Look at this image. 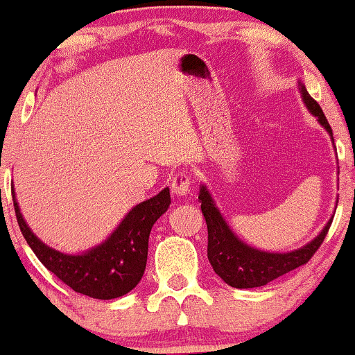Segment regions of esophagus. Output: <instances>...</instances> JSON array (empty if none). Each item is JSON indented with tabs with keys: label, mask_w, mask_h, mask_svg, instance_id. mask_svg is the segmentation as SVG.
Here are the masks:
<instances>
[{
	"label": "esophagus",
	"mask_w": 355,
	"mask_h": 355,
	"mask_svg": "<svg viewBox=\"0 0 355 355\" xmlns=\"http://www.w3.org/2000/svg\"><path fill=\"white\" fill-rule=\"evenodd\" d=\"M171 192L178 197H184L191 192V178L186 173H178L171 181Z\"/></svg>",
	"instance_id": "obj_1"
}]
</instances>
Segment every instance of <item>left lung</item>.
<instances>
[{
    "mask_svg": "<svg viewBox=\"0 0 355 355\" xmlns=\"http://www.w3.org/2000/svg\"><path fill=\"white\" fill-rule=\"evenodd\" d=\"M297 89L305 108L309 110L310 114L317 118L318 124L327 130L334 147L333 130L329 128L320 105L309 95L302 80L297 82ZM334 150H336V147H334ZM198 200L202 203L200 208L208 230V260H210L215 273L226 284L237 289L260 288V286L268 284L270 281L307 263L310 257L322 245L333 221V218H329L323 230L312 241L299 247V249L289 252H268L255 249V247L245 244L241 237H237L236 232L227 225L220 208L216 207L207 184H200Z\"/></svg>",
    "mask_w": 355,
    "mask_h": 355,
    "instance_id": "8db88e82",
    "label": "left lung"
}]
</instances>
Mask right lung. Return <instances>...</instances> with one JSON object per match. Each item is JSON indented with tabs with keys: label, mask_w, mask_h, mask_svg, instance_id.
Returning <instances> with one entry per match:
<instances>
[{
	"label": "right lung",
	"mask_w": 355,
	"mask_h": 355,
	"mask_svg": "<svg viewBox=\"0 0 355 355\" xmlns=\"http://www.w3.org/2000/svg\"><path fill=\"white\" fill-rule=\"evenodd\" d=\"M17 223L37 259L76 293L110 300L132 291L142 279L148 255L150 231L171 203L169 189L137 203L125 213L105 241L90 249L67 254L45 244L27 225L12 184Z\"/></svg>",
	"instance_id": "obj_1"
}]
</instances>
